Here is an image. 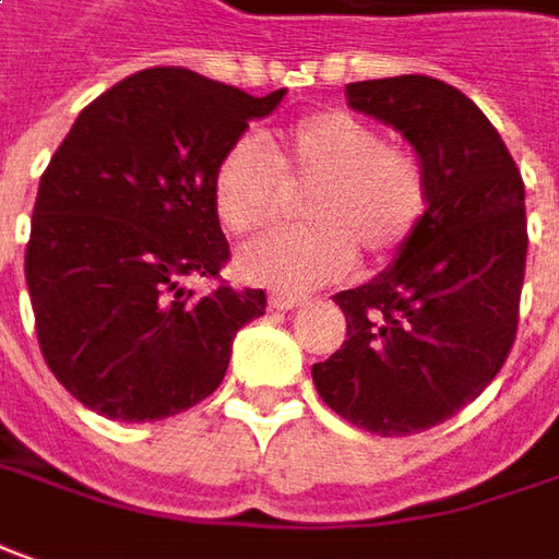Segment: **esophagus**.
<instances>
[{"instance_id": "esophagus-1", "label": "esophagus", "mask_w": 559, "mask_h": 559, "mask_svg": "<svg viewBox=\"0 0 559 559\" xmlns=\"http://www.w3.org/2000/svg\"><path fill=\"white\" fill-rule=\"evenodd\" d=\"M267 304H271V310H295V307H301L304 298H301V295H286V292H273L271 298H267Z\"/></svg>"}]
</instances>
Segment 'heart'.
Segmentation results:
<instances>
[{"mask_svg": "<svg viewBox=\"0 0 559 559\" xmlns=\"http://www.w3.org/2000/svg\"><path fill=\"white\" fill-rule=\"evenodd\" d=\"M288 188H307L304 225L271 230L237 258L252 283L307 292L341 280L356 252L383 264L414 240L429 206V176L411 148L341 109L313 111L271 148L242 133L218 155L213 206L237 234H255L280 213Z\"/></svg>", "mask_w": 559, "mask_h": 559, "instance_id": "b5f03b06", "label": "heart"}]
</instances>
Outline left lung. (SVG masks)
Masks as SVG:
<instances>
[{
    "instance_id": "left-lung-1",
    "label": "left lung",
    "mask_w": 559,
    "mask_h": 559,
    "mask_svg": "<svg viewBox=\"0 0 559 559\" xmlns=\"http://www.w3.org/2000/svg\"><path fill=\"white\" fill-rule=\"evenodd\" d=\"M346 99L417 148L429 210L392 267L334 295L346 341L313 365V383L365 432L414 435L475 402L514 346L530 240L523 179L487 115L453 84L356 81Z\"/></svg>"
}]
</instances>
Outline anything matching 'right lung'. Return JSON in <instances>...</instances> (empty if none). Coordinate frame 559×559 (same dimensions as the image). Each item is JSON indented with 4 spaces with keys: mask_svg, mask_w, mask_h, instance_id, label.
<instances>
[{
    "mask_svg": "<svg viewBox=\"0 0 559 559\" xmlns=\"http://www.w3.org/2000/svg\"><path fill=\"white\" fill-rule=\"evenodd\" d=\"M286 91L252 96L182 67L142 69L91 106L38 182L26 286L41 356L84 407L152 423L213 395L261 288H230L213 206L218 155ZM216 283L198 299L181 283Z\"/></svg>",
    "mask_w": 559,
    "mask_h": 559,
    "instance_id": "right-lung-1",
    "label": "right lung"
}]
</instances>
